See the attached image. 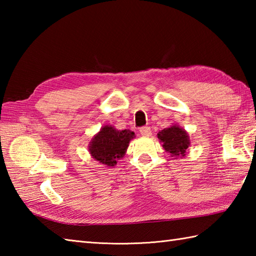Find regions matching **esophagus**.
<instances>
[{"mask_svg":"<svg viewBox=\"0 0 256 256\" xmlns=\"http://www.w3.org/2000/svg\"><path fill=\"white\" fill-rule=\"evenodd\" d=\"M140 135H142V136H145V138L150 136V134H152L150 128V126H142L140 128Z\"/></svg>","mask_w":256,"mask_h":256,"instance_id":"esophagus-1","label":"esophagus"}]
</instances>
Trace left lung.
<instances>
[{
  "label": "left lung",
  "mask_w": 256,
  "mask_h": 256,
  "mask_svg": "<svg viewBox=\"0 0 256 256\" xmlns=\"http://www.w3.org/2000/svg\"><path fill=\"white\" fill-rule=\"evenodd\" d=\"M157 138L162 143V148L170 153L172 156H184L190 145L188 134L177 125L164 128L157 134Z\"/></svg>",
  "instance_id": "obj_1"
}]
</instances>
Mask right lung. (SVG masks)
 Instances as JSON below:
<instances>
[{
    "label": "right lung",
    "instance_id": "obj_1",
    "mask_svg": "<svg viewBox=\"0 0 256 256\" xmlns=\"http://www.w3.org/2000/svg\"><path fill=\"white\" fill-rule=\"evenodd\" d=\"M134 132L130 130H118L106 125L92 138L89 150L94 160H99L106 166H114L116 160L121 158L125 154L130 140L134 138Z\"/></svg>",
    "mask_w": 256,
    "mask_h": 256
}]
</instances>
